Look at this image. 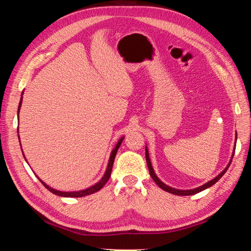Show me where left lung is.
Wrapping results in <instances>:
<instances>
[{
	"instance_id": "left-lung-1",
	"label": "left lung",
	"mask_w": 251,
	"mask_h": 251,
	"mask_svg": "<svg viewBox=\"0 0 251 251\" xmlns=\"http://www.w3.org/2000/svg\"><path fill=\"white\" fill-rule=\"evenodd\" d=\"M236 141H237V139H236ZM145 152H146V161H147V166H148V169H150V174H151V176L152 179H154V181L156 182V184L158 185L161 189L165 190V192L171 193V194H174V195H177V196H189V195H195V194H197V193H199V192H202V190H205V189H207V188H209V187H211L212 185L216 184V182H217V181L220 179V178H222V177L224 176V174L227 172L228 167L230 166V164H231V161H230V163L228 164V166H227L226 168H225L224 171H223L222 173H220L217 177H215L214 179H211L210 181L206 182L205 185H202V186L198 187V188H195V189L181 190V189H176V188H173V187H169V186H167L166 184H164L163 181H160V180H159V178L156 176V174H155V172H154V169H152V166H151V159H150V155H148L147 147H146V150H145ZM233 154H235V151H233ZM232 157H233V156H232ZM232 157H231V160H232Z\"/></svg>"
}]
</instances>
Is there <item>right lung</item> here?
<instances>
[{
    "mask_svg": "<svg viewBox=\"0 0 251 251\" xmlns=\"http://www.w3.org/2000/svg\"><path fill=\"white\" fill-rule=\"evenodd\" d=\"M22 99L23 97H21V100H20V104H19V110L18 113L20 112V107H21V104H22ZM18 133H19V129H18ZM123 139H124V137H122L120 141H118L117 145L115 146V148H114L112 154H110V157H109V161H108V166H107V169H106V173L105 175L103 176V178L97 182V184H95L94 186L90 187V188L87 189H84V190H80V192H59V190H55L53 188H50V186H48L45 184L44 181H42L40 179V181L42 182L45 186V188H48L50 193H53L55 195H57V196H62V197H84V196H87V195H91V194H94L96 192H99L100 189L103 188V186L107 182V180L109 179L110 177V173H112V168H113V164H114V159H115V156H116V152L118 151V148H120L121 144L123 142ZM25 158V157H24Z\"/></svg>",
    "mask_w": 251,
    "mask_h": 251,
    "instance_id": "right-lung-1",
    "label": "right lung"
}]
</instances>
